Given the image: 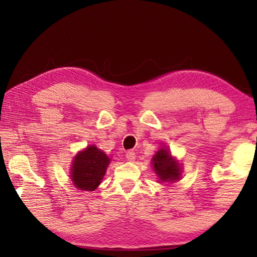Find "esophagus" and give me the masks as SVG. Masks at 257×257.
Masks as SVG:
<instances>
[{
    "mask_svg": "<svg viewBox=\"0 0 257 257\" xmlns=\"http://www.w3.org/2000/svg\"><path fill=\"white\" fill-rule=\"evenodd\" d=\"M125 158H127L128 161H135V159H136V153L134 151H127L125 152Z\"/></svg>",
    "mask_w": 257,
    "mask_h": 257,
    "instance_id": "obj_1",
    "label": "esophagus"
}]
</instances>
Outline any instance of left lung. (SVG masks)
<instances>
[{
	"label": "left lung",
	"instance_id": "8db88e82",
	"mask_svg": "<svg viewBox=\"0 0 257 257\" xmlns=\"http://www.w3.org/2000/svg\"><path fill=\"white\" fill-rule=\"evenodd\" d=\"M154 171L162 181H175L179 179L180 168L168 151L161 149L153 158Z\"/></svg>",
	"mask_w": 257,
	"mask_h": 257
}]
</instances>
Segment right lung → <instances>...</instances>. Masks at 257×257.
Instances as JSON below:
<instances>
[{
	"instance_id": "add662e5",
	"label": "right lung",
	"mask_w": 257,
	"mask_h": 257,
	"mask_svg": "<svg viewBox=\"0 0 257 257\" xmlns=\"http://www.w3.org/2000/svg\"><path fill=\"white\" fill-rule=\"evenodd\" d=\"M110 159L96 146H88L79 152L71 168V179L80 190H94L101 184Z\"/></svg>"
}]
</instances>
